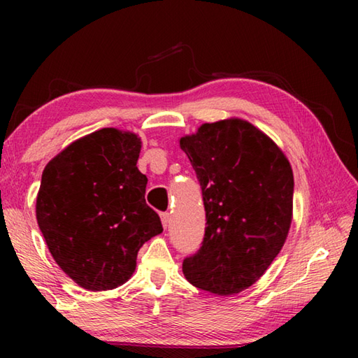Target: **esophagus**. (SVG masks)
<instances>
[{
	"instance_id": "obj_1",
	"label": "esophagus",
	"mask_w": 358,
	"mask_h": 358,
	"mask_svg": "<svg viewBox=\"0 0 358 358\" xmlns=\"http://www.w3.org/2000/svg\"><path fill=\"white\" fill-rule=\"evenodd\" d=\"M162 223H163V227H167L169 226V222H171V215H169V212H163L162 215Z\"/></svg>"
}]
</instances>
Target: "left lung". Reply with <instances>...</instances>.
<instances>
[{"mask_svg": "<svg viewBox=\"0 0 358 358\" xmlns=\"http://www.w3.org/2000/svg\"><path fill=\"white\" fill-rule=\"evenodd\" d=\"M180 149L203 191V246L183 262L189 283L215 295L252 286L292 223L294 173L285 152L249 121L231 117L183 135Z\"/></svg>", "mask_w": 358, "mask_h": 358, "instance_id": "8db88e82", "label": "left lung"}]
</instances>
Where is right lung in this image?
Returning <instances> with one entry per match:
<instances>
[{
  "instance_id": "obj_1",
  "label": "right lung",
  "mask_w": 358,
  "mask_h": 358,
  "mask_svg": "<svg viewBox=\"0 0 358 358\" xmlns=\"http://www.w3.org/2000/svg\"><path fill=\"white\" fill-rule=\"evenodd\" d=\"M141 138L104 127L72 141L45 164L36 222L53 260L87 291L132 277L140 248L163 232L136 167Z\"/></svg>"
}]
</instances>
